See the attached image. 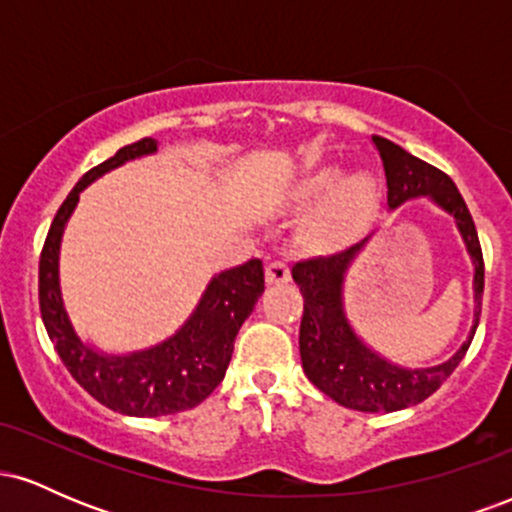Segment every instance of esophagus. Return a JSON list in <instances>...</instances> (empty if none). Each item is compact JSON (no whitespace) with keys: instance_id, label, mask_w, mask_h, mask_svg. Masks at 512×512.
Segmentation results:
<instances>
[{"instance_id":"esophagus-1","label":"esophagus","mask_w":512,"mask_h":512,"mask_svg":"<svg viewBox=\"0 0 512 512\" xmlns=\"http://www.w3.org/2000/svg\"><path fill=\"white\" fill-rule=\"evenodd\" d=\"M289 281H291V269L284 260H272L267 264V284L269 286L289 284Z\"/></svg>"}]
</instances>
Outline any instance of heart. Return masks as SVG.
<instances>
[{
    "label": "heart",
    "instance_id": "heart-1",
    "mask_svg": "<svg viewBox=\"0 0 512 512\" xmlns=\"http://www.w3.org/2000/svg\"><path fill=\"white\" fill-rule=\"evenodd\" d=\"M337 175L339 168L334 163H313L286 187V197L298 204L326 192L298 226V236L310 250L334 252L344 248L366 226L378 204V187L366 173Z\"/></svg>",
    "mask_w": 512,
    "mask_h": 512
}]
</instances>
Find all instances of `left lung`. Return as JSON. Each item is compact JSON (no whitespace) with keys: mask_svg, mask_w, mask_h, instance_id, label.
Instances as JSON below:
<instances>
[{"mask_svg":"<svg viewBox=\"0 0 512 512\" xmlns=\"http://www.w3.org/2000/svg\"><path fill=\"white\" fill-rule=\"evenodd\" d=\"M387 180V209L402 207L416 197H428L436 207L455 219L457 231L467 245L474 264V325L467 342L448 361L431 368H402L375 354L351 327L344 310V279L351 262L361 252V243L332 257L298 262L293 267V281L303 293V320L298 346L308 380L334 402L356 411H399L414 407L431 397L450 373L460 366L477 332L484 293V257L472 214L455 182L443 170L411 156L390 139L373 137Z\"/></svg>","mask_w":512,"mask_h":512,"instance_id":"1","label":"left lung"}]
</instances>
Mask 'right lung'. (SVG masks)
Wrapping results in <instances>:
<instances>
[{"label":"right lung","instance_id":"add662e5","mask_svg":"<svg viewBox=\"0 0 512 512\" xmlns=\"http://www.w3.org/2000/svg\"><path fill=\"white\" fill-rule=\"evenodd\" d=\"M156 149V139H139L88 170L62 202L40 252L38 298L50 342L88 395L127 416L178 414L204 402L226 375L240 325L264 291L262 262L250 260L216 274L185 325L161 344L132 354H105L76 334L60 289L64 226L93 180L134 158L156 154Z\"/></svg>","mask_w":512,"mask_h":512}]
</instances>
